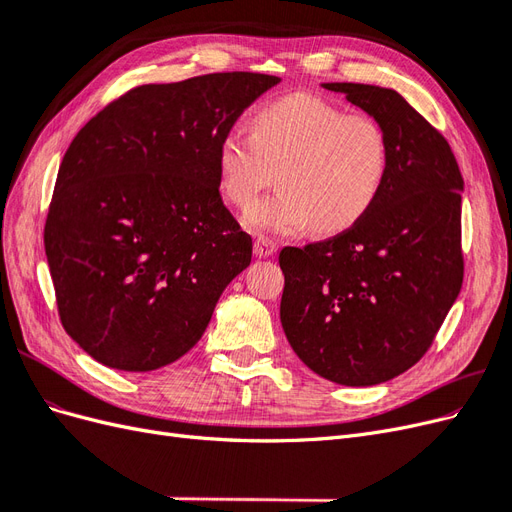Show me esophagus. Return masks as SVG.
<instances>
[{"label": "esophagus", "mask_w": 512, "mask_h": 512, "mask_svg": "<svg viewBox=\"0 0 512 512\" xmlns=\"http://www.w3.org/2000/svg\"><path fill=\"white\" fill-rule=\"evenodd\" d=\"M275 252H277V245H275L271 239L258 237V239L254 241V254H256L258 258H269V256H273Z\"/></svg>", "instance_id": "obj_1"}]
</instances>
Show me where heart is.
Returning a JSON list of instances; mask_svg holds the SVG:
<instances>
[{
    "label": "heart",
    "instance_id": "b5f03b06",
    "mask_svg": "<svg viewBox=\"0 0 512 512\" xmlns=\"http://www.w3.org/2000/svg\"><path fill=\"white\" fill-rule=\"evenodd\" d=\"M389 164V138L374 117L303 91L262 106L252 132L230 128L218 143L220 190L239 209L254 205L277 170L280 190L245 218L271 232L356 226L378 203Z\"/></svg>",
    "mask_w": 512,
    "mask_h": 512
}]
</instances>
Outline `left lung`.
<instances>
[{
	"label": "left lung",
	"instance_id": "left-lung-1",
	"mask_svg": "<svg viewBox=\"0 0 512 512\" xmlns=\"http://www.w3.org/2000/svg\"><path fill=\"white\" fill-rule=\"evenodd\" d=\"M322 87L384 128L389 177L359 224L280 252V318L292 350L318 376L371 386L421 361L457 299L463 179L446 138L395 89Z\"/></svg>",
	"mask_w": 512,
	"mask_h": 512
}]
</instances>
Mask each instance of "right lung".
Wrapping results in <instances>:
<instances>
[{
	"label": "right lung",
	"mask_w": 512,
	"mask_h": 512,
	"mask_svg": "<svg viewBox=\"0 0 512 512\" xmlns=\"http://www.w3.org/2000/svg\"><path fill=\"white\" fill-rule=\"evenodd\" d=\"M277 76L218 72L141 85L85 123L61 160L44 250L66 333L121 371L177 361L252 237L224 207L218 143Z\"/></svg>",
	"instance_id": "right-lung-1"
}]
</instances>
